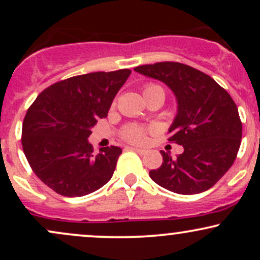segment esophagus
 Segmentation results:
<instances>
[{
  "instance_id": "esophagus-1",
  "label": "esophagus",
  "mask_w": 260,
  "mask_h": 260,
  "mask_svg": "<svg viewBox=\"0 0 260 260\" xmlns=\"http://www.w3.org/2000/svg\"><path fill=\"white\" fill-rule=\"evenodd\" d=\"M127 149H131V150H134V151H136V153H138L139 155L147 154V150H144V149H138V148H134V147H128Z\"/></svg>"
}]
</instances>
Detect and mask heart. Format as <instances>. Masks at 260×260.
Returning <instances> with one entry per match:
<instances>
[{
  "instance_id": "1",
  "label": "heart",
  "mask_w": 260,
  "mask_h": 260,
  "mask_svg": "<svg viewBox=\"0 0 260 260\" xmlns=\"http://www.w3.org/2000/svg\"><path fill=\"white\" fill-rule=\"evenodd\" d=\"M160 86L156 84H147L144 86V90L143 92H147L154 89H159ZM147 133L148 129L144 127H140L138 124H127L122 128L121 131V137L124 140L129 143H134V144H144L147 142Z\"/></svg>"
}]
</instances>
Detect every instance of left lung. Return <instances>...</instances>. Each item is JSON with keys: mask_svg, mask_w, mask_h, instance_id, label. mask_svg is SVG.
Masks as SVG:
<instances>
[{"mask_svg": "<svg viewBox=\"0 0 260 260\" xmlns=\"http://www.w3.org/2000/svg\"><path fill=\"white\" fill-rule=\"evenodd\" d=\"M171 88L178 112L170 127V143L184 151L172 159L161 150L162 165L149 176L155 183L178 194H197L222 177L237 156L242 122L235 101L208 74L180 62H157L134 68Z\"/></svg>", "mask_w": 260, "mask_h": 260, "instance_id": "obj_1", "label": "left lung"}]
</instances>
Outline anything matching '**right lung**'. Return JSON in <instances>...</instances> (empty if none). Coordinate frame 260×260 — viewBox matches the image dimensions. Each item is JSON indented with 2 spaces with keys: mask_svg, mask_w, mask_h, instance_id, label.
<instances>
[{
  "mask_svg": "<svg viewBox=\"0 0 260 260\" xmlns=\"http://www.w3.org/2000/svg\"><path fill=\"white\" fill-rule=\"evenodd\" d=\"M131 72H92L59 80L28 109L23 151L34 174L56 193L83 197L111 180L122 149L111 145L95 154L88 138Z\"/></svg>",
  "mask_w": 260,
  "mask_h": 260,
  "instance_id": "right-lung-1",
  "label": "right lung"
}]
</instances>
